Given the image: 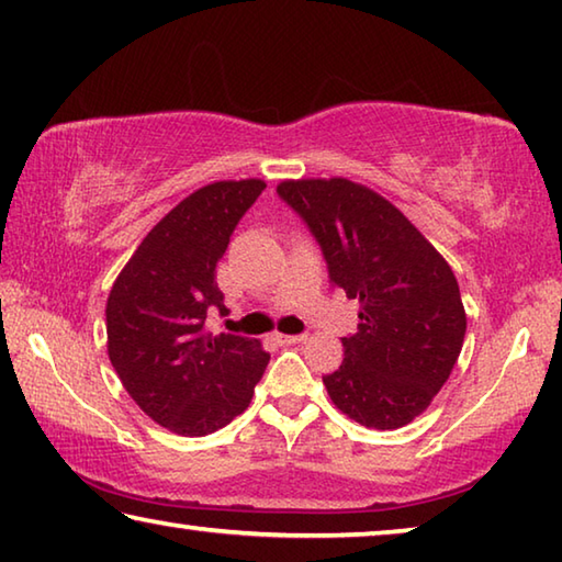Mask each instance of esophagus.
Listing matches in <instances>:
<instances>
[{
	"instance_id": "1",
	"label": "esophagus",
	"mask_w": 562,
	"mask_h": 562,
	"mask_svg": "<svg viewBox=\"0 0 562 562\" xmlns=\"http://www.w3.org/2000/svg\"><path fill=\"white\" fill-rule=\"evenodd\" d=\"M304 339L307 335H274V341H280V345H300Z\"/></svg>"
}]
</instances>
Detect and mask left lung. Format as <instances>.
Segmentation results:
<instances>
[{"instance_id": "1", "label": "left lung", "mask_w": 562, "mask_h": 562, "mask_svg": "<svg viewBox=\"0 0 562 562\" xmlns=\"http://www.w3.org/2000/svg\"><path fill=\"white\" fill-rule=\"evenodd\" d=\"M278 195L325 255L329 280L359 300L345 361L322 376L341 414L398 429L446 384L465 337L459 282L402 211L347 178L282 180Z\"/></svg>"}]
</instances>
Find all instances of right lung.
<instances>
[{
  "label": "right lung",
  "mask_w": 562,
  "mask_h": 562,
  "mask_svg": "<svg viewBox=\"0 0 562 562\" xmlns=\"http://www.w3.org/2000/svg\"><path fill=\"white\" fill-rule=\"evenodd\" d=\"M262 190L258 178L195 190L144 237L111 288V364L133 402L173 434L231 424L270 361L258 339L205 331L207 312H225L217 260Z\"/></svg>",
  "instance_id": "add662e5"
}]
</instances>
